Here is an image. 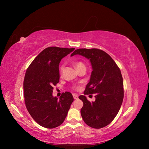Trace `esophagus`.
I'll list each match as a JSON object with an SVG mask.
<instances>
[{"mask_svg": "<svg viewBox=\"0 0 149 149\" xmlns=\"http://www.w3.org/2000/svg\"><path fill=\"white\" fill-rule=\"evenodd\" d=\"M73 97L74 99H78V98H79V97H78V95L77 94H73Z\"/></svg>", "mask_w": 149, "mask_h": 149, "instance_id": "obj_1", "label": "esophagus"}]
</instances>
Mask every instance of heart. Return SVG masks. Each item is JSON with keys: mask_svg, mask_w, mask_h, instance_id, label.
<instances>
[{"mask_svg": "<svg viewBox=\"0 0 149 149\" xmlns=\"http://www.w3.org/2000/svg\"><path fill=\"white\" fill-rule=\"evenodd\" d=\"M74 65H75V68H77V69H79V68H81V67H83V66L85 67L83 63L82 62H81V61L75 62ZM63 69H64V66H61L60 67V72L61 74H62V72H63ZM80 86H79V85L74 86L73 87V88H74V89H75V90H79V89H80Z\"/></svg>", "mask_w": 149, "mask_h": 149, "instance_id": "b5f03b06", "label": "heart"}]
</instances>
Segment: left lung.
Masks as SVG:
<instances>
[{
	"mask_svg": "<svg viewBox=\"0 0 149 149\" xmlns=\"http://www.w3.org/2000/svg\"><path fill=\"white\" fill-rule=\"evenodd\" d=\"M76 54L89 59L93 69L84 94L95 93L93 102H90L84 95L79 96L83 102L81 116L91 127L103 128L113 120L123 103L124 88L121 70L112 57L103 50L78 49L71 56Z\"/></svg>",
	"mask_w": 149,
	"mask_h": 149,
	"instance_id": "8db88e82",
	"label": "left lung"
}]
</instances>
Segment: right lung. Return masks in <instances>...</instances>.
Returning <instances> with one entry per match:
<instances>
[{
  "label": "right lung",
  "mask_w": 149,
  "mask_h": 149,
  "mask_svg": "<svg viewBox=\"0 0 149 149\" xmlns=\"http://www.w3.org/2000/svg\"><path fill=\"white\" fill-rule=\"evenodd\" d=\"M75 48L51 46L43 50L28 66L23 81L25 103L33 120L43 127L53 129L65 121L74 101L71 93L52 96L59 82L61 60Z\"/></svg>",
  "instance_id": "1"
}]
</instances>
